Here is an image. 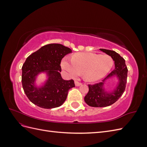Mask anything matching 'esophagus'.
I'll return each mask as SVG.
<instances>
[{"label": "esophagus", "mask_w": 147, "mask_h": 147, "mask_svg": "<svg viewBox=\"0 0 147 147\" xmlns=\"http://www.w3.org/2000/svg\"><path fill=\"white\" fill-rule=\"evenodd\" d=\"M75 86H79L81 85L82 83L81 82H79L78 81H75Z\"/></svg>", "instance_id": "obj_1"}]
</instances>
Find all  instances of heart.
Listing matches in <instances>:
<instances>
[{
    "label": "heart",
    "mask_w": 147,
    "mask_h": 147,
    "mask_svg": "<svg viewBox=\"0 0 147 147\" xmlns=\"http://www.w3.org/2000/svg\"><path fill=\"white\" fill-rule=\"evenodd\" d=\"M113 59L109 55L92 53H78L71 57V63L65 58L61 63L64 70L73 77L83 74L88 82H95L103 78L112 69Z\"/></svg>",
    "instance_id": "b5f03b06"
}]
</instances>
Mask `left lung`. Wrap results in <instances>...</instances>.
Returning a JSON list of instances; mask_svg holds the SVG:
<instances>
[{
  "label": "left lung",
  "mask_w": 147,
  "mask_h": 147,
  "mask_svg": "<svg viewBox=\"0 0 147 147\" xmlns=\"http://www.w3.org/2000/svg\"><path fill=\"white\" fill-rule=\"evenodd\" d=\"M100 50L112 57L115 61V69L107 75L106 78L117 75L119 79V83L117 90L112 93H107L103 90L104 83L102 82L88 84L89 91L84 97V101L88 105L93 107H104L116 102L125 91L127 83V68L124 59L114 51L106 49H100ZM105 80L102 82H104Z\"/></svg>",
  "instance_id": "left-lung-1"
}]
</instances>
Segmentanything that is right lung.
Returning <instances> with one entry per match:
<instances>
[{"mask_svg":"<svg viewBox=\"0 0 147 147\" xmlns=\"http://www.w3.org/2000/svg\"><path fill=\"white\" fill-rule=\"evenodd\" d=\"M72 50L57 43L48 44L28 57L22 67V85L30 102L43 109L61 106L65 100L69 90L75 87L73 80H64L60 72L61 60ZM47 71L49 78L42 88L34 86L35 77Z\"/></svg>","mask_w":147,"mask_h":147,"instance_id":"obj_1","label":"right lung"}]
</instances>
